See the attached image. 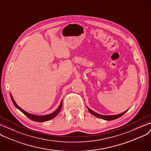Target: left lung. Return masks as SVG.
Wrapping results in <instances>:
<instances>
[{"instance_id": "left-lung-1", "label": "left lung", "mask_w": 151, "mask_h": 151, "mask_svg": "<svg viewBox=\"0 0 151 151\" xmlns=\"http://www.w3.org/2000/svg\"><path fill=\"white\" fill-rule=\"evenodd\" d=\"M89 112L93 114V116H96V117H98V118H100V119H104V120H114V119H116L120 117H121L122 116H123V115L127 112V111L122 112V114H118V115H114V116H102V115H100V114H98L96 112H95L94 111H91L90 109H89L88 107H87Z\"/></svg>"}]
</instances>
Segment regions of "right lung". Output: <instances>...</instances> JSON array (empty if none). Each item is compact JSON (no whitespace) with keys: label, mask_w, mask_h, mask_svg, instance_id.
<instances>
[{"label":"right lung","mask_w":151,"mask_h":151,"mask_svg":"<svg viewBox=\"0 0 151 151\" xmlns=\"http://www.w3.org/2000/svg\"><path fill=\"white\" fill-rule=\"evenodd\" d=\"M10 96H11V99L12 100L13 103L14 104V105L15 106V107H17V108H18L20 111H21L24 115H26V116L29 119H30L31 120H32L33 121H35V122H43L48 121L49 120H51L52 119L54 118L55 117H56L57 115L58 114L60 111H61V107H62V105H63L62 104V102H61L60 105V106L58 107V108L54 112L50 114L45 115V116H35V115H33V114H29V113H27L26 111H24V110H23L21 108H20V107L17 104L15 101H14V99H13V97H12L11 94H10Z\"/></svg>","instance_id":"add662e5"}]
</instances>
